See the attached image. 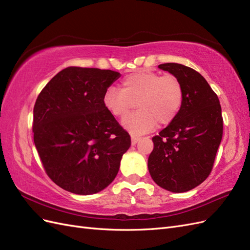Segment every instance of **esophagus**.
<instances>
[{
	"instance_id": "obj_1",
	"label": "esophagus",
	"mask_w": 250,
	"mask_h": 250,
	"mask_svg": "<svg viewBox=\"0 0 250 250\" xmlns=\"http://www.w3.org/2000/svg\"><path fill=\"white\" fill-rule=\"evenodd\" d=\"M139 141H140V137H138V135L131 134V144H132V145H135V144H137Z\"/></svg>"
}]
</instances>
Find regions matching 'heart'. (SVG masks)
<instances>
[{
	"instance_id": "obj_1",
	"label": "heart",
	"mask_w": 250,
	"mask_h": 250,
	"mask_svg": "<svg viewBox=\"0 0 250 250\" xmlns=\"http://www.w3.org/2000/svg\"><path fill=\"white\" fill-rule=\"evenodd\" d=\"M184 89L173 75L143 71L128 75L122 80V89L110 87L104 94L103 103L113 117L125 118L138 105L133 115L123 120L125 129L145 133L157 125H168L183 106Z\"/></svg>"
}]
</instances>
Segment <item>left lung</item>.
Segmentation results:
<instances>
[{
    "label": "left lung",
    "instance_id": "1",
    "mask_svg": "<svg viewBox=\"0 0 250 250\" xmlns=\"http://www.w3.org/2000/svg\"><path fill=\"white\" fill-rule=\"evenodd\" d=\"M158 69L180 81L184 102L177 117L153 137L148 170L157 186L184 193L203 183L213 169L223 133L221 105L208 81L191 67L169 62Z\"/></svg>",
    "mask_w": 250,
    "mask_h": 250
}]
</instances>
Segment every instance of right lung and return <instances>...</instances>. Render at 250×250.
Instances as JSON below:
<instances>
[{"label":"right lung","instance_id":"obj_1","mask_svg":"<svg viewBox=\"0 0 250 250\" xmlns=\"http://www.w3.org/2000/svg\"><path fill=\"white\" fill-rule=\"evenodd\" d=\"M120 73L70 66L53 77L33 109L34 144L48 176L63 190L96 194L116 178L130 135L105 108Z\"/></svg>","mask_w":250,"mask_h":250}]
</instances>
